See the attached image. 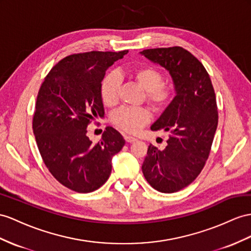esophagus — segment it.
Listing matches in <instances>:
<instances>
[{
    "label": "esophagus",
    "instance_id": "1",
    "mask_svg": "<svg viewBox=\"0 0 251 251\" xmlns=\"http://www.w3.org/2000/svg\"><path fill=\"white\" fill-rule=\"evenodd\" d=\"M125 140H126V142H128V143H132V142H136V141H137L136 138L131 137V136H125Z\"/></svg>",
    "mask_w": 251,
    "mask_h": 251
}]
</instances>
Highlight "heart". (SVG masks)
<instances>
[{"instance_id": "obj_1", "label": "heart", "mask_w": 251, "mask_h": 251, "mask_svg": "<svg viewBox=\"0 0 251 251\" xmlns=\"http://www.w3.org/2000/svg\"><path fill=\"white\" fill-rule=\"evenodd\" d=\"M130 77L145 90L146 101L156 111H162L168 108L175 98L174 87L163 82V74L155 67L145 66L134 69L131 71ZM120 86L121 79L118 74L110 72L105 75L100 87L102 104L107 107L117 104ZM151 119V111L145 107H122L111 117L112 123L128 133L139 132Z\"/></svg>"}]
</instances>
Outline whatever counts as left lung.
<instances>
[{
    "instance_id": "8db88e82",
    "label": "left lung",
    "mask_w": 251,
    "mask_h": 251,
    "mask_svg": "<svg viewBox=\"0 0 251 251\" xmlns=\"http://www.w3.org/2000/svg\"><path fill=\"white\" fill-rule=\"evenodd\" d=\"M141 54L168 70L175 85L174 100L151 127L168 132V145L158 150L150 144L142 165L153 189L174 193L195 180L210 155L218 123L214 88L202 63L180 47L149 49Z\"/></svg>"
}]
</instances>
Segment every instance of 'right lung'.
Masks as SVG:
<instances>
[{
  "mask_svg": "<svg viewBox=\"0 0 251 251\" xmlns=\"http://www.w3.org/2000/svg\"><path fill=\"white\" fill-rule=\"evenodd\" d=\"M128 50L67 56L42 82L33 115V130L44 164L57 181L78 192L100 188L111 174V159L125 144L122 134L107 127L92 143L87 127L104 117L100 87L106 70Z\"/></svg>",
  "mask_w": 251,
  "mask_h": 251,
  "instance_id": "add662e5",
  "label": "right lung"
}]
</instances>
